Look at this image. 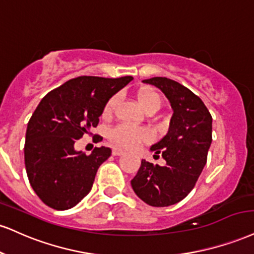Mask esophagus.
<instances>
[{"label":"esophagus","instance_id":"1","mask_svg":"<svg viewBox=\"0 0 254 254\" xmlns=\"http://www.w3.org/2000/svg\"><path fill=\"white\" fill-rule=\"evenodd\" d=\"M124 150L123 149H121V148H118V146H115L114 149H112V155H114V156H121V155H124Z\"/></svg>","mask_w":254,"mask_h":254}]
</instances>
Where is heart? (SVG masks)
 <instances>
[{"label":"heart","instance_id":"heart-1","mask_svg":"<svg viewBox=\"0 0 254 254\" xmlns=\"http://www.w3.org/2000/svg\"><path fill=\"white\" fill-rule=\"evenodd\" d=\"M118 96H114L111 99L106 103L105 109H104V115L108 116L115 109L116 104H117ZM138 102L145 112L150 111V110H157L161 108V98L158 93L155 91H142L138 94ZM111 138L117 144H121L127 148H133L138 143L143 142L148 138V131L142 127H131V125L122 124L116 127L114 130L111 131Z\"/></svg>","mask_w":254,"mask_h":254}]
</instances>
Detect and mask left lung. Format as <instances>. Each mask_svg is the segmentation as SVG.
<instances>
[{"label":"left lung","instance_id":"1","mask_svg":"<svg viewBox=\"0 0 254 254\" xmlns=\"http://www.w3.org/2000/svg\"><path fill=\"white\" fill-rule=\"evenodd\" d=\"M160 88L173 109L167 135L150 150L161 154L166 166L142 160L131 180L133 191L152 207H168L183 200L194 188L206 166L212 143V116L202 100L172 79L155 77L143 80Z\"/></svg>","mask_w":254,"mask_h":254}]
</instances>
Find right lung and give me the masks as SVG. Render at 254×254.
Listing matches in <instances>:
<instances>
[{
  "mask_svg": "<svg viewBox=\"0 0 254 254\" xmlns=\"http://www.w3.org/2000/svg\"><path fill=\"white\" fill-rule=\"evenodd\" d=\"M132 79L82 75L41 99L27 127L24 164L30 186L51 208L69 209L90 193L111 149L94 148L86 155L74 143L97 127L110 98Z\"/></svg>",
  "mask_w": 254,
  "mask_h": 254,
  "instance_id": "obj_1",
  "label": "right lung"
}]
</instances>
